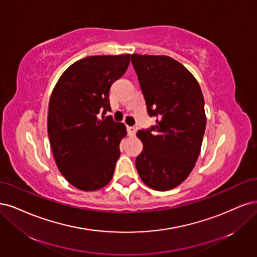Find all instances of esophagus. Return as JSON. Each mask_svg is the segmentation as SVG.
<instances>
[{
  "label": "esophagus",
  "mask_w": 257,
  "mask_h": 257,
  "mask_svg": "<svg viewBox=\"0 0 257 257\" xmlns=\"http://www.w3.org/2000/svg\"><path fill=\"white\" fill-rule=\"evenodd\" d=\"M127 130H128V135L130 137H134L136 135V132H137V128L135 126H128Z\"/></svg>",
  "instance_id": "obj_1"
}]
</instances>
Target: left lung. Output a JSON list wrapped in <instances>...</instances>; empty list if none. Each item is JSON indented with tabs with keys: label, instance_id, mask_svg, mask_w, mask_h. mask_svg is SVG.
Wrapping results in <instances>:
<instances>
[{
	"label": "left lung",
	"instance_id": "obj_1",
	"mask_svg": "<svg viewBox=\"0 0 257 257\" xmlns=\"http://www.w3.org/2000/svg\"><path fill=\"white\" fill-rule=\"evenodd\" d=\"M131 63L156 125L138 131L143 151L136 167L158 191L177 187L193 170L206 128L204 97L185 66L165 55L132 54Z\"/></svg>",
	"mask_w": 257,
	"mask_h": 257
}]
</instances>
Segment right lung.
I'll use <instances>...</instances> for the list:
<instances>
[{"label": "right lung", "instance_id": "1", "mask_svg": "<svg viewBox=\"0 0 257 257\" xmlns=\"http://www.w3.org/2000/svg\"><path fill=\"white\" fill-rule=\"evenodd\" d=\"M129 63L130 54L87 56L69 66L53 88L48 114L51 150L62 175L83 191L100 189L113 177L127 132L105 114L111 111V85Z\"/></svg>", "mask_w": 257, "mask_h": 257}]
</instances>
